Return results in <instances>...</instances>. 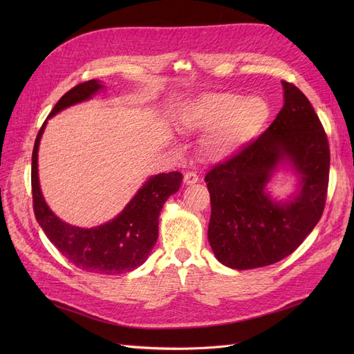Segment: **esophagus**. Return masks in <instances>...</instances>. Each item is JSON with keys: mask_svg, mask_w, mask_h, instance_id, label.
Listing matches in <instances>:
<instances>
[{"mask_svg": "<svg viewBox=\"0 0 354 354\" xmlns=\"http://www.w3.org/2000/svg\"><path fill=\"white\" fill-rule=\"evenodd\" d=\"M183 181H185V185H195V183H198L199 178L195 173H186L183 177Z\"/></svg>", "mask_w": 354, "mask_h": 354, "instance_id": "obj_1", "label": "esophagus"}]
</instances>
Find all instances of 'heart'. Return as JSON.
<instances>
[{"instance_id":"1","label":"heart","mask_w":354,"mask_h":354,"mask_svg":"<svg viewBox=\"0 0 354 354\" xmlns=\"http://www.w3.org/2000/svg\"><path fill=\"white\" fill-rule=\"evenodd\" d=\"M269 104L261 97L208 93L190 103L183 122L189 130H211L203 140V152L208 158L221 159L254 140L269 120Z\"/></svg>"}]
</instances>
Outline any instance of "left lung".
<instances>
[{"instance_id":"left-lung-1","label":"left lung","mask_w":354,"mask_h":354,"mask_svg":"<svg viewBox=\"0 0 354 354\" xmlns=\"http://www.w3.org/2000/svg\"><path fill=\"white\" fill-rule=\"evenodd\" d=\"M285 103L270 127L205 176L211 196L208 241L224 266L246 270L294 252L322 217L329 181L328 137L313 106L282 81ZM289 160L299 194L276 203L266 194L272 171Z\"/></svg>"}]
</instances>
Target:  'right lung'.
Returning a JSON list of instances; mask_svg holds the SVG:
<instances>
[{
  "label": "right lung",
  "instance_id": "right-lung-1",
  "mask_svg": "<svg viewBox=\"0 0 354 354\" xmlns=\"http://www.w3.org/2000/svg\"><path fill=\"white\" fill-rule=\"evenodd\" d=\"M103 85L90 80L75 85L56 103L48 118L69 106L90 99ZM47 121L42 124L32 151V201L39 226L50 242L81 270L118 274L137 269L153 250L158 239V218L165 201L181 185L178 171L149 178L116 218L99 227L81 229L57 218L42 198L38 181V146Z\"/></svg>",
  "mask_w": 354,
  "mask_h": 354
}]
</instances>
